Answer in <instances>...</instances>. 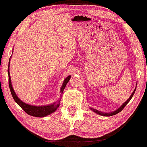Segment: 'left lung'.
<instances>
[{
    "label": "left lung",
    "instance_id": "obj_1",
    "mask_svg": "<svg viewBox=\"0 0 147 147\" xmlns=\"http://www.w3.org/2000/svg\"><path fill=\"white\" fill-rule=\"evenodd\" d=\"M136 88L134 89V90H133V92H132V94H131V95L130 96L129 98L127 100H126V102H124V104H123L122 106H120V107L118 108L117 110H115V111H113V112H111V113H104V112H102V111H98V110H96V109H92V108H90V109H91V110H92V111H93V112H95V113H97V114H98V115H102V116H106V117H109V116L115 115L117 114L118 113L121 112V111H122L123 110V109H124V108L125 107V106H126V104H127L129 102V101L131 100V98H132V97H133V95H134L135 92H136Z\"/></svg>",
    "mask_w": 147,
    "mask_h": 147
}]
</instances>
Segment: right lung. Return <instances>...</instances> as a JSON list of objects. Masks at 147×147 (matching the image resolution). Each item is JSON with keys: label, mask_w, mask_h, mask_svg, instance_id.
Masks as SVG:
<instances>
[{"label": "right lung", "mask_w": 147, "mask_h": 147, "mask_svg": "<svg viewBox=\"0 0 147 147\" xmlns=\"http://www.w3.org/2000/svg\"><path fill=\"white\" fill-rule=\"evenodd\" d=\"M9 63H10V59L9 61V65H8V76H9V86L10 91H11V95H12L13 98H14V101L17 103V104L20 107L25 111L26 113L31 116H34V117H45V116L49 115L52 114V113L55 112L57 109L59 108V106L60 105V101L61 99H58L57 102L52 103L51 104H49V105H45V106H34V105H30V104H28L26 103L23 102V101L21 100L18 97V96L16 95V94L15 93L14 89H13L12 85H11V77H10V74H9ZM71 76L69 75L65 79V80L63 81V83L62 84L60 92L61 94L63 93L64 88H65V86L68 84V82L70 80Z\"/></svg>", "instance_id": "obj_1"}]
</instances>
